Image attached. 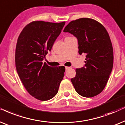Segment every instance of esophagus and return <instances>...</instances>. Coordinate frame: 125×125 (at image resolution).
Here are the masks:
<instances>
[{
    "label": "esophagus",
    "instance_id": "esophagus-1",
    "mask_svg": "<svg viewBox=\"0 0 125 125\" xmlns=\"http://www.w3.org/2000/svg\"><path fill=\"white\" fill-rule=\"evenodd\" d=\"M65 69H66V70H69L70 69V67H66Z\"/></svg>",
    "mask_w": 125,
    "mask_h": 125
}]
</instances>
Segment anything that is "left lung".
<instances>
[{"label": "left lung", "mask_w": 125, "mask_h": 125, "mask_svg": "<svg viewBox=\"0 0 125 125\" xmlns=\"http://www.w3.org/2000/svg\"><path fill=\"white\" fill-rule=\"evenodd\" d=\"M63 31L76 36L78 52L86 54L84 67L75 70L71 81L80 95L90 98L104 89L113 66V48L107 30L95 20L83 18L70 22Z\"/></svg>", "instance_id": "1"}]
</instances>
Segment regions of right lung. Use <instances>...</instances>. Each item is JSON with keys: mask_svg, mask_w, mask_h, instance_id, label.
<instances>
[{"mask_svg": "<svg viewBox=\"0 0 125 125\" xmlns=\"http://www.w3.org/2000/svg\"><path fill=\"white\" fill-rule=\"evenodd\" d=\"M65 21H33L20 34L15 50V66L25 89L40 101H47L57 94L65 72L64 66L50 67L43 60L52 49Z\"/></svg>", "mask_w": 125, "mask_h": 125, "instance_id": "add662e5", "label": "right lung"}]
</instances>
